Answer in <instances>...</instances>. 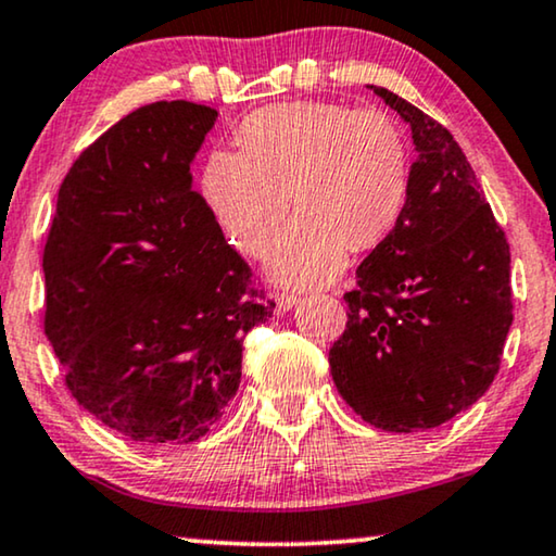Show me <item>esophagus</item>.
<instances>
[{"mask_svg": "<svg viewBox=\"0 0 556 556\" xmlns=\"http://www.w3.org/2000/svg\"><path fill=\"white\" fill-rule=\"evenodd\" d=\"M295 303H299V295L295 293H288V291H280L276 293V308L280 311V314H286V311H291Z\"/></svg>", "mask_w": 556, "mask_h": 556, "instance_id": "obj_1", "label": "esophagus"}]
</instances>
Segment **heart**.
<instances>
[{
    "instance_id": "obj_1",
    "label": "heart",
    "mask_w": 556,
    "mask_h": 556,
    "mask_svg": "<svg viewBox=\"0 0 556 556\" xmlns=\"http://www.w3.org/2000/svg\"><path fill=\"white\" fill-rule=\"evenodd\" d=\"M240 151L207 159L202 192L235 245L268 257L291 197V230L273 273L291 286H321L400 223L409 197V147L397 121L377 109L326 101L257 109L238 128Z\"/></svg>"
}]
</instances>
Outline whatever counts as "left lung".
<instances>
[{
    "label": "left lung",
    "instance_id": "left-lung-1",
    "mask_svg": "<svg viewBox=\"0 0 556 556\" xmlns=\"http://www.w3.org/2000/svg\"><path fill=\"white\" fill-rule=\"evenodd\" d=\"M413 128L417 159L394 230L356 268L331 377L364 422L438 428L498 375L514 321L511 253L453 134L392 90L371 86Z\"/></svg>",
    "mask_w": 556,
    "mask_h": 556
}]
</instances>
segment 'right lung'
Instances as JSON below:
<instances>
[{
  "label": "right lung",
  "instance_id": "1",
  "mask_svg": "<svg viewBox=\"0 0 556 556\" xmlns=\"http://www.w3.org/2000/svg\"><path fill=\"white\" fill-rule=\"evenodd\" d=\"M217 111L159 101L75 159L45 242V333L67 390L141 445L207 435L242 377V339L276 303L253 288L192 189Z\"/></svg>",
  "mask_w": 556,
  "mask_h": 556
}]
</instances>
